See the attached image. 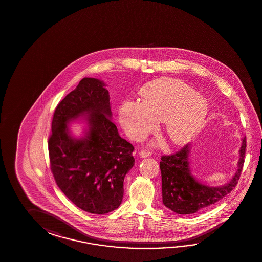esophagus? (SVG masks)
<instances>
[{"instance_id": "34e87169", "label": "esophagus", "mask_w": 262, "mask_h": 262, "mask_svg": "<svg viewBox=\"0 0 262 262\" xmlns=\"http://www.w3.org/2000/svg\"><path fill=\"white\" fill-rule=\"evenodd\" d=\"M152 155V152L150 151H147V150H141L140 152V156L141 158H148Z\"/></svg>"}]
</instances>
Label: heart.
I'll return each mask as SVG.
<instances>
[{"instance_id":"heart-1","label":"heart","mask_w":262,"mask_h":262,"mask_svg":"<svg viewBox=\"0 0 262 262\" xmlns=\"http://www.w3.org/2000/svg\"><path fill=\"white\" fill-rule=\"evenodd\" d=\"M142 104L125 102L120 121L129 137L140 140L155 131L158 122L174 144H184L200 127L207 102L179 80L164 78L147 84L140 92Z\"/></svg>"}]
</instances>
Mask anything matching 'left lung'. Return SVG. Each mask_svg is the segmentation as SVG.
<instances>
[{
	"label": "left lung",
	"mask_w": 262,
	"mask_h": 262,
	"mask_svg": "<svg viewBox=\"0 0 262 262\" xmlns=\"http://www.w3.org/2000/svg\"><path fill=\"white\" fill-rule=\"evenodd\" d=\"M189 146L186 144L169 156H162L160 170L162 177L163 204L177 214L201 212L211 207L225 195L230 193L237 186L243 167L246 150V138L243 140L239 150L238 169L231 181L222 187H208L198 182L189 170Z\"/></svg>",
	"instance_id": "left-lung-1"
}]
</instances>
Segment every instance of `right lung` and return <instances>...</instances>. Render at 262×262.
I'll return each mask as SVG.
<instances>
[{"label":"right lung","mask_w":262,"mask_h":262,"mask_svg":"<svg viewBox=\"0 0 262 262\" xmlns=\"http://www.w3.org/2000/svg\"><path fill=\"white\" fill-rule=\"evenodd\" d=\"M104 82L85 77L57 104L48 140L50 164L62 192L82 210L113 211L123 197L124 177L134 165V146L111 122L110 93ZM87 114L89 132L77 140L67 122Z\"/></svg>","instance_id":"add662e5"}]
</instances>
